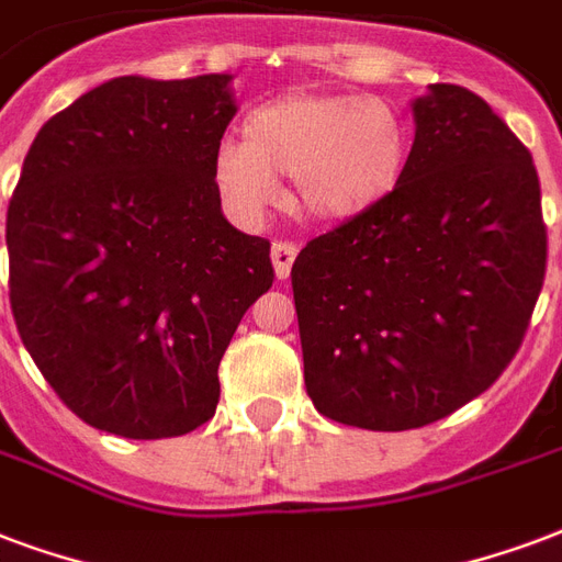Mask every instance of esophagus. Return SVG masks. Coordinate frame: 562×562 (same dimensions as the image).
Instances as JSON below:
<instances>
[{
	"instance_id": "obj_1",
	"label": "esophagus",
	"mask_w": 562,
	"mask_h": 562,
	"mask_svg": "<svg viewBox=\"0 0 562 562\" xmlns=\"http://www.w3.org/2000/svg\"><path fill=\"white\" fill-rule=\"evenodd\" d=\"M296 255H299V248L293 246V243H276V246H272V266H276L278 281H284V278L290 276Z\"/></svg>"
}]
</instances>
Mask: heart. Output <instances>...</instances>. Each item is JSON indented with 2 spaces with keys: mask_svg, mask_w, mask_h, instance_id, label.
I'll return each instance as SVG.
<instances>
[{
  "mask_svg": "<svg viewBox=\"0 0 562 562\" xmlns=\"http://www.w3.org/2000/svg\"><path fill=\"white\" fill-rule=\"evenodd\" d=\"M412 130L382 97L286 94L243 121V145L225 142L213 180L234 213L260 218L293 177V201L314 222L344 225L373 213L408 171Z\"/></svg>",
  "mask_w": 562,
  "mask_h": 562,
  "instance_id": "heart-1",
  "label": "heart"
}]
</instances>
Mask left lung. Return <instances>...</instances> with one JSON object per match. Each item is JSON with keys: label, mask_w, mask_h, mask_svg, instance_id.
Listing matches in <instances>:
<instances>
[{"label": "left lung", "mask_w": 562, "mask_h": 562, "mask_svg": "<svg viewBox=\"0 0 562 562\" xmlns=\"http://www.w3.org/2000/svg\"><path fill=\"white\" fill-rule=\"evenodd\" d=\"M403 183L293 263L305 387L337 424L400 432L480 396L521 346L546 225L527 147L474 91L412 100Z\"/></svg>", "instance_id": "1"}]
</instances>
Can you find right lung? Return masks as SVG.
Wrapping results in <instances>:
<instances>
[{
	"instance_id": "right-lung-1",
	"label": "right lung",
	"mask_w": 562,
	"mask_h": 562,
	"mask_svg": "<svg viewBox=\"0 0 562 562\" xmlns=\"http://www.w3.org/2000/svg\"><path fill=\"white\" fill-rule=\"evenodd\" d=\"M231 79L91 88L41 126L8 206L16 331L65 406L112 436L210 420L218 361L276 278L213 180Z\"/></svg>"
}]
</instances>
